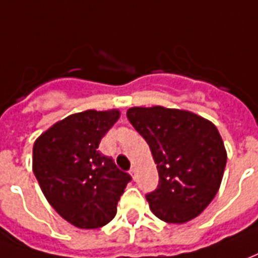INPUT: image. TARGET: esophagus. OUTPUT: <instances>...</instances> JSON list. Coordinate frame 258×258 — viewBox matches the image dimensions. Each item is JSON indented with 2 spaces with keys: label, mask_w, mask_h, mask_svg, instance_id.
<instances>
[{
  "label": "esophagus",
  "mask_w": 258,
  "mask_h": 258,
  "mask_svg": "<svg viewBox=\"0 0 258 258\" xmlns=\"http://www.w3.org/2000/svg\"><path fill=\"white\" fill-rule=\"evenodd\" d=\"M130 174L133 176V179H137V169H135V166H133L131 169H130Z\"/></svg>",
  "instance_id": "34e87169"
}]
</instances>
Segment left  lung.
<instances>
[{
	"label": "left lung",
	"instance_id": "left-lung-1",
	"mask_svg": "<svg viewBox=\"0 0 258 258\" xmlns=\"http://www.w3.org/2000/svg\"><path fill=\"white\" fill-rule=\"evenodd\" d=\"M133 124L148 142L159 183L147 201L156 217L183 223L200 215L217 196L226 166V151L214 124L191 111L131 107Z\"/></svg>",
	"mask_w": 258,
	"mask_h": 258
}]
</instances>
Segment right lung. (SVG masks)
<instances>
[{
	"instance_id": "right-lung-1",
	"label": "right lung",
	"mask_w": 258,
	"mask_h": 258,
	"mask_svg": "<svg viewBox=\"0 0 258 258\" xmlns=\"http://www.w3.org/2000/svg\"><path fill=\"white\" fill-rule=\"evenodd\" d=\"M118 117V110L71 114L33 145V173L44 197L61 217L81 229H96L110 222L131 181L128 173L98 149Z\"/></svg>"
}]
</instances>
